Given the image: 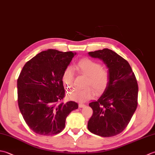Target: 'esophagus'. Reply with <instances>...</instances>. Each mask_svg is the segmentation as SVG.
Instances as JSON below:
<instances>
[{
  "mask_svg": "<svg viewBox=\"0 0 155 155\" xmlns=\"http://www.w3.org/2000/svg\"><path fill=\"white\" fill-rule=\"evenodd\" d=\"M78 106H79L80 108H83L85 107V104H82V103H79V104H78Z\"/></svg>",
  "mask_w": 155,
  "mask_h": 155,
  "instance_id": "1",
  "label": "esophagus"
}]
</instances>
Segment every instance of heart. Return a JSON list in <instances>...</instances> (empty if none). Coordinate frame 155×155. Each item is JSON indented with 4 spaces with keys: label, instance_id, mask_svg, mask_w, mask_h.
I'll use <instances>...</instances> for the list:
<instances>
[{
    "label": "heart",
    "instance_id": "b5f03b06",
    "mask_svg": "<svg viewBox=\"0 0 155 155\" xmlns=\"http://www.w3.org/2000/svg\"><path fill=\"white\" fill-rule=\"evenodd\" d=\"M77 71L87 77L85 87L83 90H74L69 92L68 98L72 101L85 102L93 98L95 92L98 94L104 93L110 83V73L107 68L89 58H84L78 61L75 65ZM74 74L71 67L66 68L62 74V82L66 88L72 87Z\"/></svg>",
    "mask_w": 155,
    "mask_h": 155
}]
</instances>
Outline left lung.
Masks as SVG:
<instances>
[{
    "label": "left lung",
    "mask_w": 155,
    "mask_h": 155,
    "mask_svg": "<svg viewBox=\"0 0 155 155\" xmlns=\"http://www.w3.org/2000/svg\"><path fill=\"white\" fill-rule=\"evenodd\" d=\"M102 59L110 73V83L103 95L89 103L93 110L88 129L103 137L120 134L127 127L138 104V84L129 63L108 48L88 52Z\"/></svg>",
    "instance_id": "left-lung-1"
}]
</instances>
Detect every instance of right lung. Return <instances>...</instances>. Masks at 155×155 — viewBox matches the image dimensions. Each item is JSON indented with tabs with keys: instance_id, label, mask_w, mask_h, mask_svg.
Instances as JSON below:
<instances>
[{
	"instance_id": "1",
	"label": "right lung",
	"mask_w": 155,
	"mask_h": 155,
	"mask_svg": "<svg viewBox=\"0 0 155 155\" xmlns=\"http://www.w3.org/2000/svg\"><path fill=\"white\" fill-rule=\"evenodd\" d=\"M74 54L49 49L23 67L17 80L18 104L26 123L35 133L44 136L60 133L65 127L66 118L78 108L74 101H62L65 91L62 74Z\"/></svg>"
}]
</instances>
